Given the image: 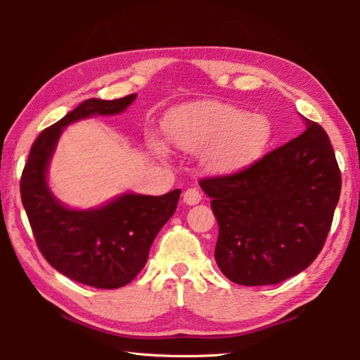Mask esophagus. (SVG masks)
<instances>
[{"mask_svg":"<svg viewBox=\"0 0 360 360\" xmlns=\"http://www.w3.org/2000/svg\"><path fill=\"white\" fill-rule=\"evenodd\" d=\"M182 201L187 205H195L201 201V193L196 188H187L184 195H182Z\"/></svg>","mask_w":360,"mask_h":360,"instance_id":"34e87169","label":"esophagus"}]
</instances>
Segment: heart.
<instances>
[{
  "mask_svg": "<svg viewBox=\"0 0 360 360\" xmlns=\"http://www.w3.org/2000/svg\"><path fill=\"white\" fill-rule=\"evenodd\" d=\"M167 136L190 153L204 150V164L215 174H236L254 165L271 139V127L258 114L217 101H200L168 112ZM156 150L164 151L160 143Z\"/></svg>",
  "mask_w": 360,
  "mask_h": 360,
  "instance_id": "1",
  "label": "heart"
}]
</instances>
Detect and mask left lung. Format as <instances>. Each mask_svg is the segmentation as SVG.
Instances as JSON below:
<instances>
[{
    "mask_svg": "<svg viewBox=\"0 0 360 360\" xmlns=\"http://www.w3.org/2000/svg\"><path fill=\"white\" fill-rule=\"evenodd\" d=\"M304 122L300 136L248 170L200 181L219 227L217 264L238 285H277L294 277L326 241L340 170L325 129Z\"/></svg>",
    "mask_w": 360,
    "mask_h": 360,
    "instance_id": "obj_1",
    "label": "left lung"
}]
</instances>
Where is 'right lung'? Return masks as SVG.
<instances>
[{"label":"right lung","mask_w":360,"mask_h":360,"mask_svg":"<svg viewBox=\"0 0 360 360\" xmlns=\"http://www.w3.org/2000/svg\"><path fill=\"white\" fill-rule=\"evenodd\" d=\"M136 94L89 98L38 134L21 174V201L37 246L53 269L83 285L116 289L142 271L160 229L176 210L181 190L162 196L125 193L97 209L74 210L48 187L46 173L60 134L72 122L125 111Z\"/></svg>","instance_id":"right-lung-1"}]
</instances>
